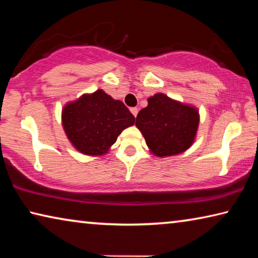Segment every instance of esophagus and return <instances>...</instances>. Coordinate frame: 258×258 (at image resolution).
Masks as SVG:
<instances>
[{"instance_id": "esophagus-1", "label": "esophagus", "mask_w": 258, "mask_h": 258, "mask_svg": "<svg viewBox=\"0 0 258 258\" xmlns=\"http://www.w3.org/2000/svg\"><path fill=\"white\" fill-rule=\"evenodd\" d=\"M131 112L133 113L134 115V117H137V115H138V112H139V110H138V108H131Z\"/></svg>"}]
</instances>
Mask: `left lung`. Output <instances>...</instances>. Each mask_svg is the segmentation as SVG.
Listing matches in <instances>:
<instances>
[{
    "instance_id": "1",
    "label": "left lung",
    "mask_w": 258,
    "mask_h": 258,
    "mask_svg": "<svg viewBox=\"0 0 258 258\" xmlns=\"http://www.w3.org/2000/svg\"><path fill=\"white\" fill-rule=\"evenodd\" d=\"M199 120V111L195 106L156 93L138 113L135 126L151 154L163 158L182 154L194 145Z\"/></svg>"
}]
</instances>
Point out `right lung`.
Returning <instances> with one entry per match:
<instances>
[{
    "label": "right lung",
    "mask_w": 258,
    "mask_h": 258,
    "mask_svg": "<svg viewBox=\"0 0 258 258\" xmlns=\"http://www.w3.org/2000/svg\"><path fill=\"white\" fill-rule=\"evenodd\" d=\"M134 121L128 108L101 89L66 103L61 112V123L69 142L86 156L108 154L118 135Z\"/></svg>",
    "instance_id": "add662e5"
}]
</instances>
